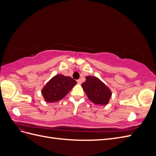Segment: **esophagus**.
Masks as SVG:
<instances>
[{"mask_svg":"<svg viewBox=\"0 0 156 156\" xmlns=\"http://www.w3.org/2000/svg\"><path fill=\"white\" fill-rule=\"evenodd\" d=\"M77 83H78L79 84H81V83H82V80H81V79H78V80H77Z\"/></svg>","mask_w":156,"mask_h":156,"instance_id":"obj_1","label":"esophagus"}]
</instances>
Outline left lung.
<instances>
[{"instance_id":"8db88e82","label":"left lung","mask_w":156,"mask_h":156,"mask_svg":"<svg viewBox=\"0 0 156 156\" xmlns=\"http://www.w3.org/2000/svg\"><path fill=\"white\" fill-rule=\"evenodd\" d=\"M81 87L88 98L96 105H106L109 102L112 96L111 89L97 77L88 75Z\"/></svg>"}]
</instances>
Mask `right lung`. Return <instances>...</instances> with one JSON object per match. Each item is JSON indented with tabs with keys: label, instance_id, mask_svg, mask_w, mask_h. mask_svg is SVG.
I'll use <instances>...</instances> for the list:
<instances>
[{
	"label": "right lung",
	"instance_id": "obj_1",
	"mask_svg": "<svg viewBox=\"0 0 156 156\" xmlns=\"http://www.w3.org/2000/svg\"><path fill=\"white\" fill-rule=\"evenodd\" d=\"M77 83L71 77L56 75L41 89L42 96L46 102H57L66 96Z\"/></svg>",
	"mask_w": 156,
	"mask_h": 156
}]
</instances>
